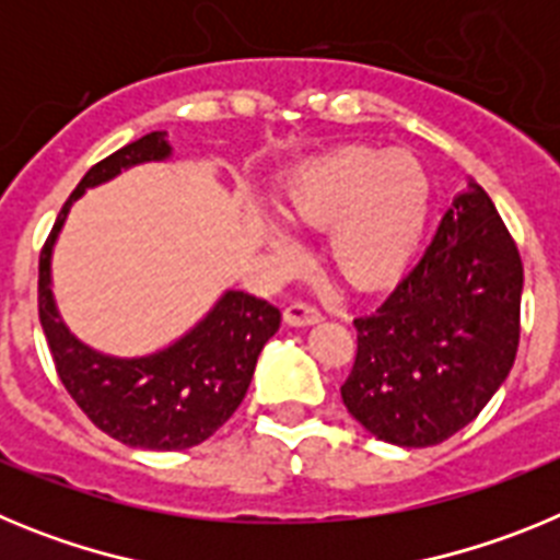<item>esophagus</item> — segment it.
I'll return each instance as SVG.
<instances>
[{"mask_svg": "<svg viewBox=\"0 0 560 560\" xmlns=\"http://www.w3.org/2000/svg\"><path fill=\"white\" fill-rule=\"evenodd\" d=\"M283 319L291 328H305V325L319 323V319H323V311L311 303H291L289 308L283 311Z\"/></svg>", "mask_w": 560, "mask_h": 560, "instance_id": "1", "label": "esophagus"}]
</instances>
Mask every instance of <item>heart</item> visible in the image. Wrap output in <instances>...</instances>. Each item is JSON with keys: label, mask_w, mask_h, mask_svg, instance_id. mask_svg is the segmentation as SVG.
<instances>
[{"label": "heart", "mask_w": 560, "mask_h": 560, "mask_svg": "<svg viewBox=\"0 0 560 560\" xmlns=\"http://www.w3.org/2000/svg\"><path fill=\"white\" fill-rule=\"evenodd\" d=\"M283 215L305 230H328V260L355 289L389 283L412 260L429 215V179L409 153L341 148L289 182ZM280 255L294 241L275 235Z\"/></svg>", "instance_id": "obj_1"}]
</instances>
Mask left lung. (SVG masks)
I'll use <instances>...</instances> for the list:
<instances>
[{"label": "left lung", "instance_id": "left-lung-1", "mask_svg": "<svg viewBox=\"0 0 560 560\" xmlns=\"http://www.w3.org/2000/svg\"><path fill=\"white\" fill-rule=\"evenodd\" d=\"M524 269L491 196L468 179L415 269L355 316L341 400L395 446H438L468 427L511 373Z\"/></svg>", "mask_w": 560, "mask_h": 560}]
</instances>
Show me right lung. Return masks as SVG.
<instances>
[{"label":"right lung","instance_id":"add662e5","mask_svg":"<svg viewBox=\"0 0 560 560\" xmlns=\"http://www.w3.org/2000/svg\"><path fill=\"white\" fill-rule=\"evenodd\" d=\"M165 131H151L89 167L58 212L38 257V319L67 393L108 438L133 448L182 452L199 446L232 418L255 373L257 355L280 328V311L246 291H226L219 305L176 345L142 359L95 353L69 334L49 289V255L69 207L86 187L122 167L165 160Z\"/></svg>","mask_w":560,"mask_h":560}]
</instances>
